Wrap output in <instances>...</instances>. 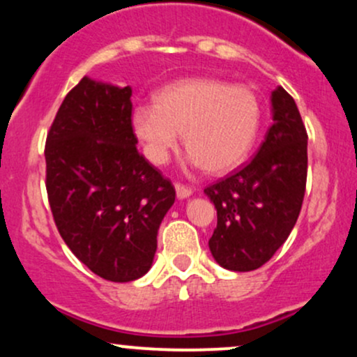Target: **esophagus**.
I'll return each instance as SVG.
<instances>
[{
    "mask_svg": "<svg viewBox=\"0 0 357 357\" xmlns=\"http://www.w3.org/2000/svg\"><path fill=\"white\" fill-rule=\"evenodd\" d=\"M175 192H177V197L180 200L182 199H187V197H190L192 195V188L190 187H187V185H183V183H175Z\"/></svg>",
    "mask_w": 357,
    "mask_h": 357,
    "instance_id": "1",
    "label": "esophagus"
}]
</instances>
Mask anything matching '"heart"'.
Here are the masks:
<instances>
[{
    "instance_id": "1",
    "label": "heart",
    "mask_w": 357,
    "mask_h": 357,
    "mask_svg": "<svg viewBox=\"0 0 357 357\" xmlns=\"http://www.w3.org/2000/svg\"><path fill=\"white\" fill-rule=\"evenodd\" d=\"M261 120L255 91L219 78L172 83L155 95L153 105H140L132 112V128L149 160L157 165L169 162L183 132L187 162L211 174H225L245 160Z\"/></svg>"
}]
</instances>
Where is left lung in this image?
I'll use <instances>...</instances> for the list:
<instances>
[{
  "label": "left lung",
  "mask_w": 357,
  "mask_h": 357,
  "mask_svg": "<svg viewBox=\"0 0 357 357\" xmlns=\"http://www.w3.org/2000/svg\"><path fill=\"white\" fill-rule=\"evenodd\" d=\"M272 127L255 157L205 188L217 208L208 247L219 266L236 272L264 266L287 241L303 207L307 132L291 95L272 91Z\"/></svg>",
  "instance_id": "8db88e82"
}]
</instances>
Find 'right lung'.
<instances>
[{
	"label": "right lung",
	"mask_w": 357,
	"mask_h": 357,
	"mask_svg": "<svg viewBox=\"0 0 357 357\" xmlns=\"http://www.w3.org/2000/svg\"><path fill=\"white\" fill-rule=\"evenodd\" d=\"M132 88L83 77L46 137V192L58 232L93 274L130 282L150 271L175 188L138 153Z\"/></svg>",
	"instance_id": "right-lung-1"
}]
</instances>
